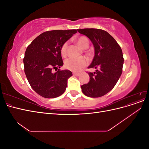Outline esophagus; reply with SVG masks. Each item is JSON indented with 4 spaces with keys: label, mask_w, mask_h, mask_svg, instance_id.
Masks as SVG:
<instances>
[{
    "label": "esophagus",
    "mask_w": 149,
    "mask_h": 149,
    "mask_svg": "<svg viewBox=\"0 0 149 149\" xmlns=\"http://www.w3.org/2000/svg\"><path fill=\"white\" fill-rule=\"evenodd\" d=\"M73 74L74 76H79L80 75L79 73H73Z\"/></svg>",
    "instance_id": "obj_1"
}]
</instances>
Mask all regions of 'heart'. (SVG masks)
<instances>
[{
  "label": "heart",
  "mask_w": 149,
  "mask_h": 149,
  "mask_svg": "<svg viewBox=\"0 0 149 149\" xmlns=\"http://www.w3.org/2000/svg\"><path fill=\"white\" fill-rule=\"evenodd\" d=\"M76 42L78 45L83 49L87 48L89 45L88 39L85 37H80L76 39ZM67 42L63 43L60 49L61 55L63 57H65L67 55V49H68ZM87 60L85 58H69L65 62V67L66 69L72 71H79L81 70L87 65Z\"/></svg>",
  "instance_id": "obj_1"
}]
</instances>
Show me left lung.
Here are the masks:
<instances>
[{
	"label": "left lung",
	"instance_id": "8db88e82",
	"mask_svg": "<svg viewBox=\"0 0 149 149\" xmlns=\"http://www.w3.org/2000/svg\"><path fill=\"white\" fill-rule=\"evenodd\" d=\"M93 44L94 56L88 68H95L88 73L89 81L82 85L83 93L88 97H98L109 93L115 86L123 72V54L116 40L106 31L97 29H78Z\"/></svg>",
	"mask_w": 149,
	"mask_h": 149
}]
</instances>
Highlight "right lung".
Segmentation results:
<instances>
[{"label": "right lung", "instance_id": "obj_1", "mask_svg": "<svg viewBox=\"0 0 149 149\" xmlns=\"http://www.w3.org/2000/svg\"><path fill=\"white\" fill-rule=\"evenodd\" d=\"M76 32V30L47 31L26 48L24 58L25 73L31 87L39 95L55 98L65 91L68 79L73 74L70 70H60L63 65L60 49ZM53 69L58 71L53 73Z\"/></svg>", "mask_w": 149, "mask_h": 149}]
</instances>
